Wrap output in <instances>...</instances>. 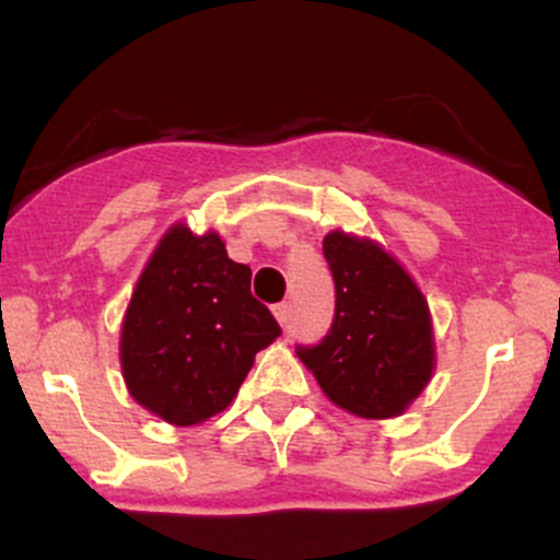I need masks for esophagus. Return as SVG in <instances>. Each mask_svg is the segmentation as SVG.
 <instances>
[{
  "mask_svg": "<svg viewBox=\"0 0 560 560\" xmlns=\"http://www.w3.org/2000/svg\"><path fill=\"white\" fill-rule=\"evenodd\" d=\"M273 316L281 326H287L289 318H292V307H289V302H279V305H273Z\"/></svg>",
  "mask_w": 560,
  "mask_h": 560,
  "instance_id": "obj_1",
  "label": "esophagus"
}]
</instances>
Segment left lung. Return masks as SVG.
Listing matches in <instances>:
<instances>
[{
  "mask_svg": "<svg viewBox=\"0 0 560 560\" xmlns=\"http://www.w3.org/2000/svg\"><path fill=\"white\" fill-rule=\"evenodd\" d=\"M324 258L334 279V320L298 358L331 402L363 419L400 416L434 369L432 318L400 262L369 240L331 231Z\"/></svg>",
  "mask_w": 560,
  "mask_h": 560,
  "instance_id": "1",
  "label": "left lung"
}]
</instances>
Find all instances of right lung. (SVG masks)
Masks as SVG:
<instances>
[{"label":"right lung","instance_id":"1","mask_svg":"<svg viewBox=\"0 0 560 560\" xmlns=\"http://www.w3.org/2000/svg\"><path fill=\"white\" fill-rule=\"evenodd\" d=\"M253 271L221 236L173 226L147 262L120 334V365L139 405L176 427L221 413L255 352L281 334L249 292Z\"/></svg>","mask_w":560,"mask_h":560}]
</instances>
